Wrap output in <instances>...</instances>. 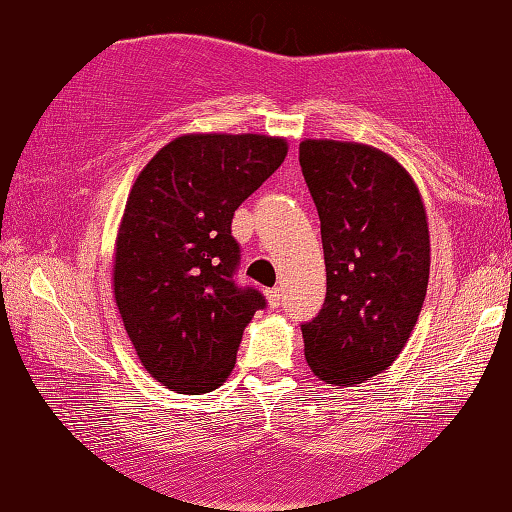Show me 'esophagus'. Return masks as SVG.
Instances as JSON below:
<instances>
[{"instance_id":"obj_1","label":"esophagus","mask_w":512,"mask_h":512,"mask_svg":"<svg viewBox=\"0 0 512 512\" xmlns=\"http://www.w3.org/2000/svg\"><path fill=\"white\" fill-rule=\"evenodd\" d=\"M266 303H269L271 307H280L282 305V289L280 287L266 289Z\"/></svg>"}]
</instances>
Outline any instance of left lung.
Masks as SVG:
<instances>
[{
	"label": "left lung",
	"mask_w": 512,
	"mask_h": 512,
	"mask_svg": "<svg viewBox=\"0 0 512 512\" xmlns=\"http://www.w3.org/2000/svg\"><path fill=\"white\" fill-rule=\"evenodd\" d=\"M321 221L326 300L300 326L305 360L332 387L383 373L415 330L431 273L426 207L392 154L355 141L298 148Z\"/></svg>",
	"instance_id": "1"
}]
</instances>
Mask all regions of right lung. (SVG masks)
Here are the masks:
<instances>
[{"mask_svg":"<svg viewBox=\"0 0 512 512\" xmlns=\"http://www.w3.org/2000/svg\"><path fill=\"white\" fill-rule=\"evenodd\" d=\"M287 139L184 134L136 177L113 250V298L145 371L177 394L221 387L266 305L234 285L232 216L280 168Z\"/></svg>","mask_w":512,"mask_h":512,"instance_id":"add662e5","label":"right lung"}]
</instances>
